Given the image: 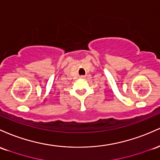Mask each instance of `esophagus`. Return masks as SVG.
<instances>
[{
	"label": "esophagus",
	"mask_w": 160,
	"mask_h": 160,
	"mask_svg": "<svg viewBox=\"0 0 160 160\" xmlns=\"http://www.w3.org/2000/svg\"><path fill=\"white\" fill-rule=\"evenodd\" d=\"M84 77H85V76H81V78H84Z\"/></svg>",
	"instance_id": "34e87169"
}]
</instances>
